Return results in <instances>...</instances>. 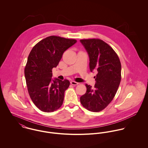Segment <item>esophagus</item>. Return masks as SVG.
<instances>
[{
    "label": "esophagus",
    "mask_w": 148,
    "mask_h": 148,
    "mask_svg": "<svg viewBox=\"0 0 148 148\" xmlns=\"http://www.w3.org/2000/svg\"><path fill=\"white\" fill-rule=\"evenodd\" d=\"M71 84L72 85H77L79 84V83L76 82H75V81H71Z\"/></svg>",
    "instance_id": "obj_1"
}]
</instances>
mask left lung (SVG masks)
<instances>
[{"mask_svg": "<svg viewBox=\"0 0 148 148\" xmlns=\"http://www.w3.org/2000/svg\"><path fill=\"white\" fill-rule=\"evenodd\" d=\"M89 58L91 72L97 73L94 77V87L85 84L86 92L80 97L82 106L89 111L100 112L113 99L121 79V65L117 53L107 43L98 39H83Z\"/></svg>", "mask_w": 148, "mask_h": 148, "instance_id": "left-lung-1", "label": "left lung"}]
</instances>
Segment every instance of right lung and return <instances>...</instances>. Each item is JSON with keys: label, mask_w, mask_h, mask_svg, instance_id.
<instances>
[{"label": "right lung", "mask_w": 148, "mask_h": 148, "mask_svg": "<svg viewBox=\"0 0 148 148\" xmlns=\"http://www.w3.org/2000/svg\"><path fill=\"white\" fill-rule=\"evenodd\" d=\"M76 42L75 39L48 36L38 42L29 54L24 69L27 86L32 101L42 112H53L63 104L64 92L70 83L52 79V69L59 64L64 51Z\"/></svg>", "instance_id": "right-lung-1"}]
</instances>
